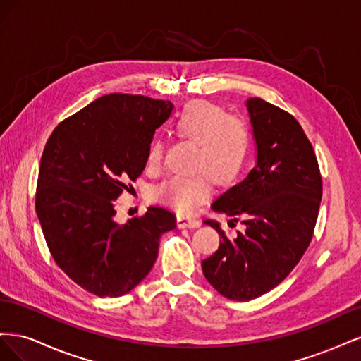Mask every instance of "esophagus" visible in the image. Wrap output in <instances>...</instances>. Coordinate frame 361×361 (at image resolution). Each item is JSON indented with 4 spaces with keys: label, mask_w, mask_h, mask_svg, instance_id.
Returning <instances> with one entry per match:
<instances>
[{
    "label": "esophagus",
    "mask_w": 361,
    "mask_h": 361,
    "mask_svg": "<svg viewBox=\"0 0 361 361\" xmlns=\"http://www.w3.org/2000/svg\"><path fill=\"white\" fill-rule=\"evenodd\" d=\"M200 224H202V221L197 220V218H191V216H185V215L178 216V227L179 228H185V227L195 228V227H200Z\"/></svg>",
    "instance_id": "obj_1"
}]
</instances>
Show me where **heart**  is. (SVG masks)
I'll use <instances>...</instances> for the list:
<instances>
[{"label":"heart","mask_w":361,"mask_h":361,"mask_svg":"<svg viewBox=\"0 0 361 361\" xmlns=\"http://www.w3.org/2000/svg\"><path fill=\"white\" fill-rule=\"evenodd\" d=\"M173 128L180 138L197 145L194 169L188 176H171L154 191L155 199L182 214H190L211 195L212 183L236 178L250 154L251 134L245 120L228 116L224 108L207 101H192L176 113ZM164 157V141H150L146 162L158 169Z\"/></svg>","instance_id":"heart-1"}]
</instances>
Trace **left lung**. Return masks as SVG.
Instances as JSON below:
<instances>
[{
    "label": "left lung",
    "mask_w": 361,
    "mask_h": 361,
    "mask_svg": "<svg viewBox=\"0 0 361 361\" xmlns=\"http://www.w3.org/2000/svg\"><path fill=\"white\" fill-rule=\"evenodd\" d=\"M247 110L257 164L212 203L214 211L241 218L245 231L231 239L204 220L221 241L202 260L206 280L235 301L255 300L290 274L312 241L322 199L318 159L297 118L260 97L248 99Z\"/></svg>",
    "instance_id": "8db88e82"
}]
</instances>
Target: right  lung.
Instances as JSON below:
<instances>
[{
  "label": "right lung",
  "instance_id": "obj_1",
  "mask_svg": "<svg viewBox=\"0 0 361 361\" xmlns=\"http://www.w3.org/2000/svg\"><path fill=\"white\" fill-rule=\"evenodd\" d=\"M170 101L111 93L64 118L43 149L36 212L56 264L97 297H122L154 267L159 238L176 216L159 206L125 224L116 200L146 167Z\"/></svg>",
  "mask_w": 361,
  "mask_h": 361
}]
</instances>
